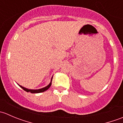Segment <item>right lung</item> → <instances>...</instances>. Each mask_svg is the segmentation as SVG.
<instances>
[{
	"label": "right lung",
	"instance_id": "add662e5",
	"mask_svg": "<svg viewBox=\"0 0 123 123\" xmlns=\"http://www.w3.org/2000/svg\"><path fill=\"white\" fill-rule=\"evenodd\" d=\"M52 79H51V81H50V84H49V85L47 86H46V87H45L42 88V89H38V90H30V89H26V88L24 87L21 86H20L21 87L22 89H23L24 90H25V91L27 92H30V93H42V92H44V91H46V90H48V89H49V87H50V86H51V84H52Z\"/></svg>",
	"mask_w": 123,
	"mask_h": 123
}]
</instances>
